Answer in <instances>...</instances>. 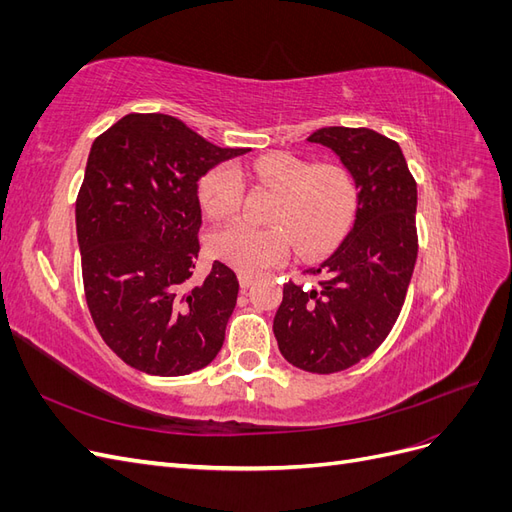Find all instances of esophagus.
Wrapping results in <instances>:
<instances>
[{"label":"esophagus","mask_w":512,"mask_h":512,"mask_svg":"<svg viewBox=\"0 0 512 512\" xmlns=\"http://www.w3.org/2000/svg\"><path fill=\"white\" fill-rule=\"evenodd\" d=\"M254 282H256V277H254V275L239 273V284H241V288H250Z\"/></svg>","instance_id":"1"}]
</instances>
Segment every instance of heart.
Returning a JSON list of instances; mask_svg holds the SVG:
<instances>
[{
    "label": "heart",
    "instance_id": "1",
    "mask_svg": "<svg viewBox=\"0 0 512 512\" xmlns=\"http://www.w3.org/2000/svg\"><path fill=\"white\" fill-rule=\"evenodd\" d=\"M243 177H252L280 194L273 228L232 222L209 237L211 254L224 265L258 275L284 262L292 241L303 256L331 252L348 232L359 192L350 170L342 164H314L297 153L273 151L252 162L218 164L200 179V207L213 220L230 218L243 200Z\"/></svg>",
    "mask_w": 512,
    "mask_h": 512
}]
</instances>
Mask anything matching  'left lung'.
<instances>
[{"instance_id":"1","label":"left lung","mask_w":512,"mask_h":512,"mask_svg":"<svg viewBox=\"0 0 512 512\" xmlns=\"http://www.w3.org/2000/svg\"><path fill=\"white\" fill-rule=\"evenodd\" d=\"M307 141L337 153L359 203L348 237L307 269L318 284L284 286L273 333L294 367L335 374L367 359L404 307L418 254L416 181L401 147L369 128H320Z\"/></svg>"}]
</instances>
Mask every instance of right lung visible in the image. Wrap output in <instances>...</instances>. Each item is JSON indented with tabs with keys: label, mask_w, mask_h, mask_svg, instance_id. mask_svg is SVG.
I'll list each match as a JSON object with an SVG mask.
<instances>
[{
	"label": "right lung",
	"mask_w": 512,
	"mask_h": 512,
	"mask_svg": "<svg viewBox=\"0 0 512 512\" xmlns=\"http://www.w3.org/2000/svg\"><path fill=\"white\" fill-rule=\"evenodd\" d=\"M247 149H222L160 113H130L89 151L76 237L89 314L123 363L185 376L218 356L239 282L215 260L194 284L198 181Z\"/></svg>",
	"instance_id": "right-lung-1"
}]
</instances>
